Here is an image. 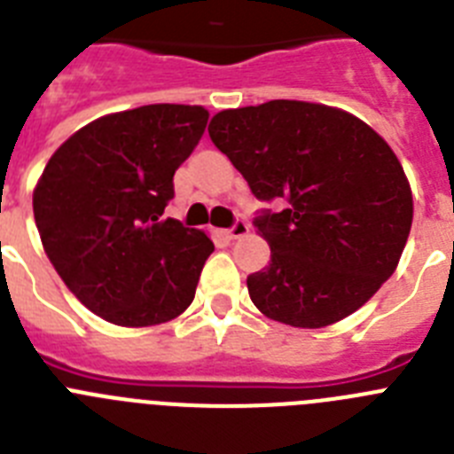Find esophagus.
Here are the masks:
<instances>
[{
    "instance_id": "34e87169",
    "label": "esophagus",
    "mask_w": 454,
    "mask_h": 454,
    "mask_svg": "<svg viewBox=\"0 0 454 454\" xmlns=\"http://www.w3.org/2000/svg\"><path fill=\"white\" fill-rule=\"evenodd\" d=\"M247 231H250V224H247L246 220H236L230 230H227V236H230V239H240V236H246Z\"/></svg>"
}]
</instances>
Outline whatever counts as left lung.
Segmentation results:
<instances>
[{
    "label": "left lung",
    "instance_id": "obj_1",
    "mask_svg": "<svg viewBox=\"0 0 454 454\" xmlns=\"http://www.w3.org/2000/svg\"><path fill=\"white\" fill-rule=\"evenodd\" d=\"M208 136L262 202L270 263L247 277L254 307L291 327L339 323L380 291L407 243L414 200L398 156L366 122L325 104L227 108Z\"/></svg>",
    "mask_w": 454,
    "mask_h": 454
}]
</instances>
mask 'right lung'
Returning <instances> with one entry per match:
<instances>
[{"mask_svg":"<svg viewBox=\"0 0 454 454\" xmlns=\"http://www.w3.org/2000/svg\"><path fill=\"white\" fill-rule=\"evenodd\" d=\"M207 120V108L186 104L104 115L72 134L35 184L34 218L51 266L108 323H168L195 298L214 243L163 211Z\"/></svg>","mask_w":454,"mask_h":454,"instance_id":"right-lung-1","label":"right lung"}]
</instances>
